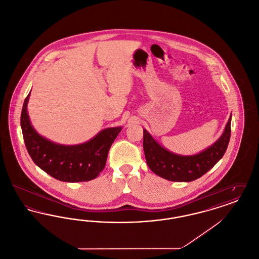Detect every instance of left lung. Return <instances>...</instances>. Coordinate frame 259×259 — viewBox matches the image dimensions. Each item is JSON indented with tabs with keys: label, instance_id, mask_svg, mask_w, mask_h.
<instances>
[{
	"label": "left lung",
	"instance_id": "8db88e82",
	"mask_svg": "<svg viewBox=\"0 0 259 259\" xmlns=\"http://www.w3.org/2000/svg\"><path fill=\"white\" fill-rule=\"evenodd\" d=\"M231 136V116L222 137L211 147L196 155L174 154L144 130V151L149 169L171 182H191L209 171L224 155Z\"/></svg>",
	"mask_w": 259,
	"mask_h": 259
}]
</instances>
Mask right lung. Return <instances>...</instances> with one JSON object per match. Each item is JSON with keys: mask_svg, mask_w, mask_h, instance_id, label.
Returning <instances> with one entry per match:
<instances>
[{"mask_svg": "<svg viewBox=\"0 0 259 259\" xmlns=\"http://www.w3.org/2000/svg\"><path fill=\"white\" fill-rule=\"evenodd\" d=\"M30 93L21 111V129L25 146L32 160L56 180L67 183L88 182L97 178L106 166L108 153L121 127L101 131L89 142L77 146L57 145L38 135L27 112Z\"/></svg>", "mask_w": 259, "mask_h": 259, "instance_id": "right-lung-1", "label": "right lung"}]
</instances>
